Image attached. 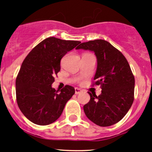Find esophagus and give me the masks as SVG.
Here are the masks:
<instances>
[{"instance_id": "34e87169", "label": "esophagus", "mask_w": 152, "mask_h": 152, "mask_svg": "<svg viewBox=\"0 0 152 152\" xmlns=\"http://www.w3.org/2000/svg\"><path fill=\"white\" fill-rule=\"evenodd\" d=\"M82 93V90H81V89L78 88V87H76V88H75V93H76V94H79V93Z\"/></svg>"}]
</instances>
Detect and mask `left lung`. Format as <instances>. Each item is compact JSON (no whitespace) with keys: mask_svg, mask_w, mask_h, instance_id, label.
Wrapping results in <instances>:
<instances>
[{"mask_svg":"<svg viewBox=\"0 0 152 152\" xmlns=\"http://www.w3.org/2000/svg\"><path fill=\"white\" fill-rule=\"evenodd\" d=\"M76 49L93 51L97 69L93 85H101L102 93L90 96L84 106L87 118L100 126H109L120 121L134 101V77L123 53L104 39L82 42Z\"/></svg>","mask_w":152,"mask_h":152,"instance_id":"left-lung-1","label":"left lung"}]
</instances>
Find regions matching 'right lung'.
Wrapping results in <instances>:
<instances>
[{
    "instance_id": "1",
    "label": "right lung",
    "mask_w": 152,
    "mask_h": 152,
    "mask_svg": "<svg viewBox=\"0 0 152 152\" xmlns=\"http://www.w3.org/2000/svg\"><path fill=\"white\" fill-rule=\"evenodd\" d=\"M81 42L48 37L39 42L23 62L16 79V98L23 114L32 123L48 125L62 115L67 101L75 93L66 85L59 93L52 88L60 61Z\"/></svg>"
}]
</instances>
